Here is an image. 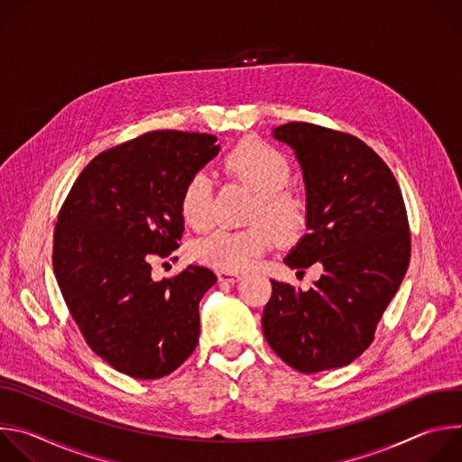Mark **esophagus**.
<instances>
[{
    "mask_svg": "<svg viewBox=\"0 0 462 462\" xmlns=\"http://www.w3.org/2000/svg\"><path fill=\"white\" fill-rule=\"evenodd\" d=\"M217 278H219L221 283H226V285H234V283H237L241 280L239 274H232V273H225V271L219 273Z\"/></svg>",
    "mask_w": 462,
    "mask_h": 462,
    "instance_id": "obj_1",
    "label": "esophagus"
}]
</instances>
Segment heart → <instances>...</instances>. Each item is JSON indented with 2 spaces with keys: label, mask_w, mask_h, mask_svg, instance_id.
<instances>
[{
  "label": "heart",
  "mask_w": 462,
  "mask_h": 462,
  "mask_svg": "<svg viewBox=\"0 0 462 462\" xmlns=\"http://www.w3.org/2000/svg\"><path fill=\"white\" fill-rule=\"evenodd\" d=\"M225 171L255 191L248 216L254 225L245 230L212 232L197 241L195 257L225 273H243L273 245V229L280 239L298 237L305 230L309 207L301 193L287 188L292 177L289 159L267 143L250 139L237 144L225 159ZM210 195L212 184L205 173H193L186 180L180 214L189 226L203 228L210 221Z\"/></svg>",
  "instance_id": "1"
}]
</instances>
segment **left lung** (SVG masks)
<instances>
[{
  "mask_svg": "<svg viewBox=\"0 0 462 462\" xmlns=\"http://www.w3.org/2000/svg\"><path fill=\"white\" fill-rule=\"evenodd\" d=\"M303 171L307 234L283 259L319 263L309 291L273 282L261 325L273 351L300 373L337 369L373 342L410 265V225L397 179L360 139L307 122L273 129ZM300 273V271H298Z\"/></svg>",
  "mask_w": 462,
  "mask_h": 462,
  "instance_id": "left-lung-1",
  "label": "left lung"
}]
</instances>
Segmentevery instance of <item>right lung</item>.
Listing matches in <instances>:
<instances>
[{
	"instance_id": "add662e5",
	"label": "right lung",
	"mask_w": 462,
	"mask_h": 462,
	"mask_svg": "<svg viewBox=\"0 0 462 462\" xmlns=\"http://www.w3.org/2000/svg\"><path fill=\"white\" fill-rule=\"evenodd\" d=\"M217 137L150 131L97 155L75 180L54 228L52 267L88 346L113 369L153 380L199 342V301L216 274L189 265L153 280V255L179 248L180 191L217 153Z\"/></svg>"
}]
</instances>
